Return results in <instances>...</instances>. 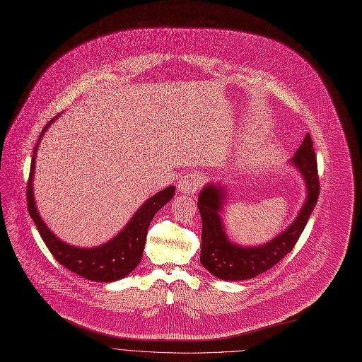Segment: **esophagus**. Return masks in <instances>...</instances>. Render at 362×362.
Segmentation results:
<instances>
[{
	"label": "esophagus",
	"instance_id": "obj_1",
	"mask_svg": "<svg viewBox=\"0 0 362 362\" xmlns=\"http://www.w3.org/2000/svg\"><path fill=\"white\" fill-rule=\"evenodd\" d=\"M202 175L197 173V172H190V173H186L180 177L179 180V185H177V189L180 193H185V194H193L199 190V187L202 186Z\"/></svg>",
	"mask_w": 362,
	"mask_h": 362
}]
</instances>
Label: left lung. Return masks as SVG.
<instances>
[{
  "mask_svg": "<svg viewBox=\"0 0 362 362\" xmlns=\"http://www.w3.org/2000/svg\"><path fill=\"white\" fill-rule=\"evenodd\" d=\"M291 162L305 179L307 202L294 223L262 247H238L228 242L218 214L224 199V189L209 185L200 192L197 202L203 221L200 262L217 279L230 281L253 279L270 270L294 249L320 194L317 156L308 134Z\"/></svg>",
  "mask_w": 362,
  "mask_h": 362,
  "instance_id": "8db88e82",
  "label": "left lung"
}]
</instances>
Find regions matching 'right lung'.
<instances>
[{"label":"right lung","instance_id":"1","mask_svg":"<svg viewBox=\"0 0 362 362\" xmlns=\"http://www.w3.org/2000/svg\"><path fill=\"white\" fill-rule=\"evenodd\" d=\"M52 120L42 129V134L52 124ZM42 134L40 139L42 138ZM37 148L38 144L34 149V156L31 160V170L27 185V203L28 211L51 255L68 270L92 281L109 283L128 276L141 262L148 228L152 218L158 210H160L173 197L175 187L169 186L165 190L156 193L153 197L148 199L131 218L128 226L115 238H112L109 243L95 249H78L65 245L59 238H57L37 211L33 194V176Z\"/></svg>","mask_w":362,"mask_h":362}]
</instances>
